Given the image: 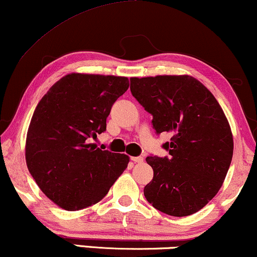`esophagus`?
I'll list each match as a JSON object with an SVG mask.
<instances>
[{"label": "esophagus", "instance_id": "obj_1", "mask_svg": "<svg viewBox=\"0 0 257 257\" xmlns=\"http://www.w3.org/2000/svg\"><path fill=\"white\" fill-rule=\"evenodd\" d=\"M131 160H132V162H135V163H142L144 161V158L142 156H138V157H131Z\"/></svg>", "mask_w": 257, "mask_h": 257}]
</instances>
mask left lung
<instances>
[{"mask_svg": "<svg viewBox=\"0 0 257 257\" xmlns=\"http://www.w3.org/2000/svg\"><path fill=\"white\" fill-rule=\"evenodd\" d=\"M130 81L132 95L153 114L157 134L173 135L163 144L169 157H147L154 177L144 187L145 198L169 216H191L214 198L225 180L233 154L229 121L213 94L192 76Z\"/></svg>", "mask_w": 257, "mask_h": 257, "instance_id": "left-lung-1", "label": "left lung"}]
</instances>
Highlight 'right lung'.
<instances>
[{
  "label": "right lung",
  "mask_w": 257,
  "mask_h": 257,
  "mask_svg": "<svg viewBox=\"0 0 257 257\" xmlns=\"http://www.w3.org/2000/svg\"><path fill=\"white\" fill-rule=\"evenodd\" d=\"M122 76L65 75L41 97L28 126L25 156L41 192L66 211L99 202L127 168L125 154L101 150L90 139L128 89Z\"/></svg>",
  "instance_id": "right-lung-1"
}]
</instances>
